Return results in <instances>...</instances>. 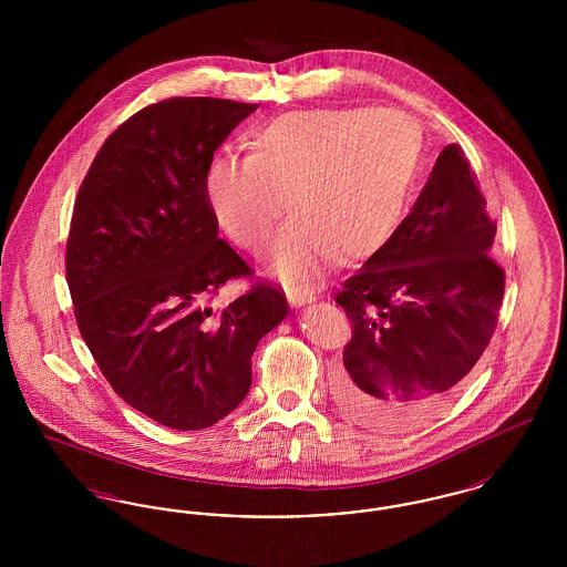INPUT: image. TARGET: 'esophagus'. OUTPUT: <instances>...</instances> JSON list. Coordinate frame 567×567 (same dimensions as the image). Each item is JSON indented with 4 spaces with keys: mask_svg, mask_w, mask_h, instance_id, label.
<instances>
[{
    "mask_svg": "<svg viewBox=\"0 0 567 567\" xmlns=\"http://www.w3.org/2000/svg\"><path fill=\"white\" fill-rule=\"evenodd\" d=\"M287 297H289V301H291L293 308H301V306L315 301V297L308 296V293H303V291H297V289H287Z\"/></svg>",
    "mask_w": 567,
    "mask_h": 567,
    "instance_id": "esophagus-1",
    "label": "esophagus"
}]
</instances>
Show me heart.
<instances>
[{
    "label": "heart",
    "instance_id": "b5f03b06",
    "mask_svg": "<svg viewBox=\"0 0 567 567\" xmlns=\"http://www.w3.org/2000/svg\"><path fill=\"white\" fill-rule=\"evenodd\" d=\"M419 159L412 123L395 110L289 112L255 130L250 155L208 163L204 193L223 231L261 252L287 210L296 216L271 246V266L310 287L333 264L363 259L400 220Z\"/></svg>",
    "mask_w": 567,
    "mask_h": 567
}]
</instances>
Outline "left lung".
I'll list each match as a JSON object with an SVG mask.
<instances>
[{
  "label": "left lung",
  "instance_id": "1",
  "mask_svg": "<svg viewBox=\"0 0 567 567\" xmlns=\"http://www.w3.org/2000/svg\"><path fill=\"white\" fill-rule=\"evenodd\" d=\"M495 227L465 153L449 144L410 215L336 296L352 338L333 398L357 423L405 432L457 395L502 308Z\"/></svg>",
  "mask_w": 567,
  "mask_h": 567
}]
</instances>
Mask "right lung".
Returning <instances> with one entry per match:
<instances>
[{"label": "right lung", "instance_id": "add662e5", "mask_svg": "<svg viewBox=\"0 0 567 567\" xmlns=\"http://www.w3.org/2000/svg\"><path fill=\"white\" fill-rule=\"evenodd\" d=\"M255 110L172 97L135 112L100 148L74 204L65 274L82 340L127 404L181 432L238 408L252 352L289 312L270 282L208 306L252 274L218 238L204 174Z\"/></svg>", "mask_w": 567, "mask_h": 567}]
</instances>
